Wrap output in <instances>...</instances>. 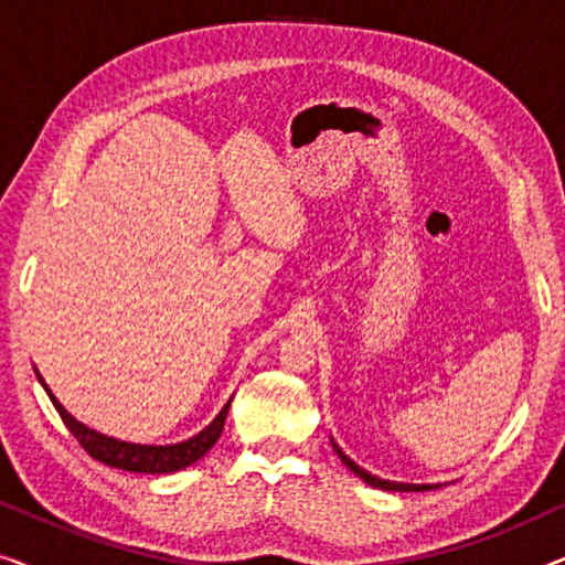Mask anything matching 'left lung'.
<instances>
[{
  "label": "left lung",
  "instance_id": "8db88e82",
  "mask_svg": "<svg viewBox=\"0 0 565 565\" xmlns=\"http://www.w3.org/2000/svg\"><path fill=\"white\" fill-rule=\"evenodd\" d=\"M331 445H334V439H331ZM334 452L339 455V458H342L344 466L350 468L354 476H360L362 481L373 486V489H383V491H431V489H437V486H431V483H396V481H385V478H377V476H373V473H367V470H362V468L358 466V462L347 458V455H344L342 450H339L337 445H334Z\"/></svg>",
  "mask_w": 565,
  "mask_h": 565
}]
</instances>
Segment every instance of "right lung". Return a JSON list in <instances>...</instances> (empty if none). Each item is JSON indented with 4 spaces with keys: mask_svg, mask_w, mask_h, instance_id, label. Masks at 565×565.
Instances as JSON below:
<instances>
[{
    "mask_svg": "<svg viewBox=\"0 0 565 565\" xmlns=\"http://www.w3.org/2000/svg\"><path fill=\"white\" fill-rule=\"evenodd\" d=\"M38 381H41L45 393H49V398L53 401V406H56V412L61 419H64L68 431L76 437V443H79L95 460L105 462V466L110 468L128 470V473H174V470H182L192 466V462H198L215 443H218L223 424H226V416H228V406H231V398H228V404L221 408V414L215 416V419L207 424L200 435L184 439V443L134 445V443H122V439L99 435V431L84 427L82 422H76L74 416L58 404V398L53 396L41 375H38Z\"/></svg>",
    "mask_w": 565,
    "mask_h": 565,
    "instance_id": "add662e5",
    "label": "right lung"
}]
</instances>
